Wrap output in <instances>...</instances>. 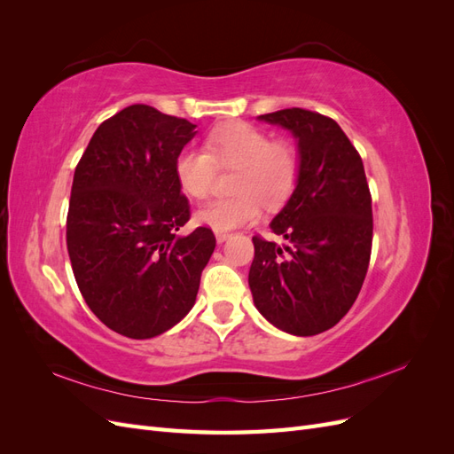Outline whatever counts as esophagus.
I'll return each mask as SVG.
<instances>
[{"instance_id":"obj_1","label":"esophagus","mask_w":454,"mask_h":454,"mask_svg":"<svg viewBox=\"0 0 454 454\" xmlns=\"http://www.w3.org/2000/svg\"><path fill=\"white\" fill-rule=\"evenodd\" d=\"M231 235L229 232H222V231H215V239H217V242H225L227 239H229Z\"/></svg>"}]
</instances>
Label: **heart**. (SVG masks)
I'll list each match as a JSON object with an SVG mask.
<instances>
[{
	"label": "heart",
	"mask_w": 454,
	"mask_h": 454,
	"mask_svg": "<svg viewBox=\"0 0 454 454\" xmlns=\"http://www.w3.org/2000/svg\"><path fill=\"white\" fill-rule=\"evenodd\" d=\"M217 167L235 168L231 189L237 195L212 199L200 206L197 219L214 231H231L252 223L267 208H278L292 197L299 180L301 159L287 142L250 122L232 121L206 136V149L184 147L174 160L176 182L185 195L204 199L214 187Z\"/></svg>",
	"instance_id": "b5f03b06"
}]
</instances>
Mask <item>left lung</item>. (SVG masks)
Instances as JSON below:
<instances>
[{"mask_svg": "<svg viewBox=\"0 0 454 454\" xmlns=\"http://www.w3.org/2000/svg\"><path fill=\"white\" fill-rule=\"evenodd\" d=\"M259 119L292 130L301 172L270 223L287 244L252 239L254 303L282 332L318 335L350 310L367 274L373 210L364 162L332 117L290 107Z\"/></svg>", "mask_w": 454, "mask_h": 454, "instance_id": "8db88e82", "label": "left lung"}]
</instances>
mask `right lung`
I'll use <instances>...</instances> for the list:
<instances>
[{
    "mask_svg": "<svg viewBox=\"0 0 454 454\" xmlns=\"http://www.w3.org/2000/svg\"><path fill=\"white\" fill-rule=\"evenodd\" d=\"M193 136L187 119L132 104L96 129L75 167L66 219L74 277L98 320L130 339L184 318L215 248L210 227L177 232L191 208L174 160Z\"/></svg>",
    "mask_w": 454,
    "mask_h": 454,
    "instance_id": "1",
    "label": "right lung"
}]
</instances>
